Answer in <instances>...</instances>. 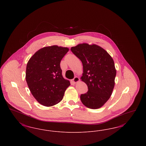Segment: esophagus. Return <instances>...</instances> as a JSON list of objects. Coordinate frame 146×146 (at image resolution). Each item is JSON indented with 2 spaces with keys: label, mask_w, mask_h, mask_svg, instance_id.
<instances>
[{
  "label": "esophagus",
  "mask_w": 146,
  "mask_h": 146,
  "mask_svg": "<svg viewBox=\"0 0 146 146\" xmlns=\"http://www.w3.org/2000/svg\"><path fill=\"white\" fill-rule=\"evenodd\" d=\"M79 81H80V79H79V77H78V76H75V77L74 78V79H73L72 80V82L73 83H76L79 82Z\"/></svg>",
  "instance_id": "esophagus-1"
}]
</instances>
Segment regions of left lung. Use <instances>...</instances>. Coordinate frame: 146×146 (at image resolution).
Wrapping results in <instances>:
<instances>
[{
    "label": "left lung",
    "instance_id": "8db88e82",
    "mask_svg": "<svg viewBox=\"0 0 146 146\" xmlns=\"http://www.w3.org/2000/svg\"><path fill=\"white\" fill-rule=\"evenodd\" d=\"M70 50L83 63L80 78L88 88L80 95L82 102L91 109L101 108L111 97L115 85L116 70L112 57L96 44H79Z\"/></svg>",
    "mask_w": 146,
    "mask_h": 146
}]
</instances>
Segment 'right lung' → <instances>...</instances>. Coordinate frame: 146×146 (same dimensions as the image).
Instances as JSON below:
<instances>
[{
	"instance_id": "add662e5",
	"label": "right lung",
	"mask_w": 146,
	"mask_h": 146,
	"mask_svg": "<svg viewBox=\"0 0 146 146\" xmlns=\"http://www.w3.org/2000/svg\"><path fill=\"white\" fill-rule=\"evenodd\" d=\"M68 48L52 45L37 51L27 64L26 80L29 90L40 104L50 107L63 99L70 85L63 78L60 62Z\"/></svg>"
}]
</instances>
